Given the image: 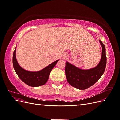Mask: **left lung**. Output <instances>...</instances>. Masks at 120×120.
<instances>
[{"mask_svg":"<svg viewBox=\"0 0 120 120\" xmlns=\"http://www.w3.org/2000/svg\"><path fill=\"white\" fill-rule=\"evenodd\" d=\"M102 48L101 59L97 66L89 70H82L66 61L65 72L67 79L69 84L79 90L86 89L99 80L106 68L107 58L105 45L100 40Z\"/></svg>","mask_w":120,"mask_h":120,"instance_id":"1","label":"left lung"}]
</instances>
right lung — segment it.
I'll return each mask as SVG.
<instances>
[{"mask_svg":"<svg viewBox=\"0 0 120 120\" xmlns=\"http://www.w3.org/2000/svg\"><path fill=\"white\" fill-rule=\"evenodd\" d=\"M59 60L38 71H30L21 68L18 63L16 57V48L13 54V66L20 79L26 85L32 87H37L45 84L48 81L50 72Z\"/></svg>","mask_w":120,"mask_h":120,"instance_id":"add662e5","label":"right lung"}]
</instances>
